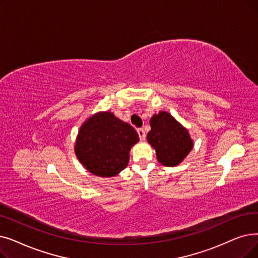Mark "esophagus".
Masks as SVG:
<instances>
[{"instance_id":"obj_1","label":"esophagus","mask_w":258,"mask_h":258,"mask_svg":"<svg viewBox=\"0 0 258 258\" xmlns=\"http://www.w3.org/2000/svg\"><path fill=\"white\" fill-rule=\"evenodd\" d=\"M138 135H139V138L141 141H143L145 139V132L143 128H138Z\"/></svg>"}]
</instances>
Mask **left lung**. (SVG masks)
<instances>
[{"label":"left lung","mask_w":258,"mask_h":258,"mask_svg":"<svg viewBox=\"0 0 258 258\" xmlns=\"http://www.w3.org/2000/svg\"><path fill=\"white\" fill-rule=\"evenodd\" d=\"M150 124L147 139L156 152L157 160L164 166L180 164L194 147L188 131L164 110L153 115Z\"/></svg>","instance_id":"8db88e82"}]
</instances>
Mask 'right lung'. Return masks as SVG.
I'll list each match as a JSON object with an SVG mask.
<instances>
[{
	"mask_svg": "<svg viewBox=\"0 0 258 258\" xmlns=\"http://www.w3.org/2000/svg\"><path fill=\"white\" fill-rule=\"evenodd\" d=\"M138 141L137 132L128 123L109 110L98 111L81 125L75 153L89 173L114 177L127 166L130 151Z\"/></svg>",
	"mask_w": 258,
	"mask_h": 258,
	"instance_id": "1",
	"label": "right lung"
}]
</instances>
